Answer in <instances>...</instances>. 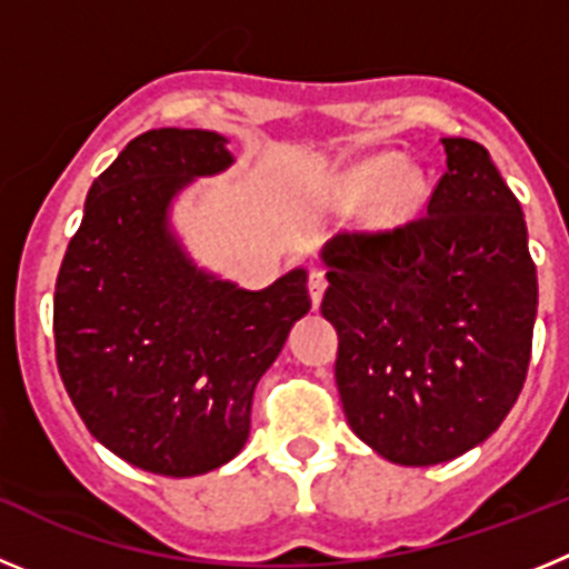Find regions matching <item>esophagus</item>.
<instances>
[{"label":"esophagus","mask_w":569,"mask_h":569,"mask_svg":"<svg viewBox=\"0 0 569 569\" xmlns=\"http://www.w3.org/2000/svg\"><path fill=\"white\" fill-rule=\"evenodd\" d=\"M325 288H328V279H325V270L313 268L308 276V290H310V301H313V308L321 305V296H325Z\"/></svg>","instance_id":"34e87169"}]
</instances>
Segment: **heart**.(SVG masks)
Instances as JSON below:
<instances>
[{
  "label": "heart",
  "instance_id": "heart-1",
  "mask_svg": "<svg viewBox=\"0 0 569 569\" xmlns=\"http://www.w3.org/2000/svg\"><path fill=\"white\" fill-rule=\"evenodd\" d=\"M373 193L367 208V222L376 228L405 222L419 208L425 196V176L410 164H399L396 156H373L341 179L345 199H365Z\"/></svg>",
  "mask_w": 569,
  "mask_h": 569
}]
</instances>
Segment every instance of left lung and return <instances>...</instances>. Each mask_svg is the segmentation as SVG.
<instances>
[{"mask_svg": "<svg viewBox=\"0 0 569 569\" xmlns=\"http://www.w3.org/2000/svg\"><path fill=\"white\" fill-rule=\"evenodd\" d=\"M441 144L447 170L421 219L321 248L347 425L405 467L450 461L499 430L539 308L519 199L479 142Z\"/></svg>", "mask_w": 569, "mask_h": 569, "instance_id": "1", "label": "left lung"}]
</instances>
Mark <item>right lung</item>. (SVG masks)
Here are the masks:
<instances>
[{"instance_id":"add662e5","label":"right lung","mask_w":569,"mask_h":569,"mask_svg":"<svg viewBox=\"0 0 569 569\" xmlns=\"http://www.w3.org/2000/svg\"><path fill=\"white\" fill-rule=\"evenodd\" d=\"M233 164L216 130L136 136L90 184L53 293L57 365L110 453L156 476H202L250 436L259 379L310 310L308 270L264 290L199 268L170 210Z\"/></svg>"}]
</instances>
